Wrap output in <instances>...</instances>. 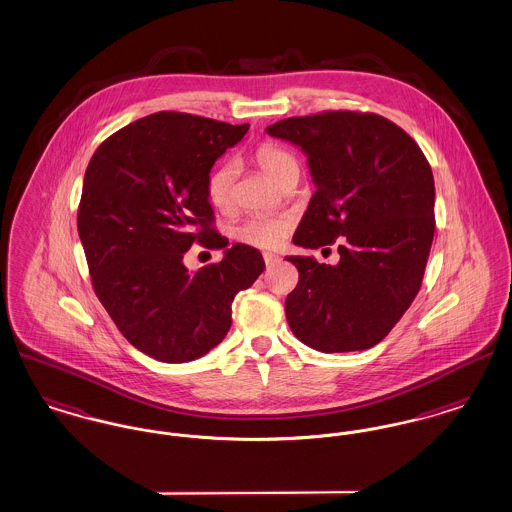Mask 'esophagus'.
Masks as SVG:
<instances>
[{
  "mask_svg": "<svg viewBox=\"0 0 512 512\" xmlns=\"http://www.w3.org/2000/svg\"><path fill=\"white\" fill-rule=\"evenodd\" d=\"M263 259H265V265L267 267H272V265H276L278 261H280V257L276 255V253H263Z\"/></svg>",
  "mask_w": 512,
  "mask_h": 512,
  "instance_id": "34e87169",
  "label": "esophagus"
}]
</instances>
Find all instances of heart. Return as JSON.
<instances>
[{
    "mask_svg": "<svg viewBox=\"0 0 512 512\" xmlns=\"http://www.w3.org/2000/svg\"><path fill=\"white\" fill-rule=\"evenodd\" d=\"M253 157L278 186L290 172L297 171V161L292 153L274 142L259 144L253 151ZM234 178L236 165L230 159L220 161L207 176V197L220 211H230L234 207ZM288 234L290 222L282 217H249L234 228V238L240 244L259 249L280 247Z\"/></svg>",
    "mask_w": 512,
    "mask_h": 512,
    "instance_id": "obj_1",
    "label": "heart"
}]
</instances>
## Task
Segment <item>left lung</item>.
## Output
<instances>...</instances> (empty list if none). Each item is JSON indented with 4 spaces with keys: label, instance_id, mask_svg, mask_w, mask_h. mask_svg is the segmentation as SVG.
Instances as JSON below:
<instances>
[{
    "label": "left lung",
    "instance_id": "8db88e82",
    "mask_svg": "<svg viewBox=\"0 0 512 512\" xmlns=\"http://www.w3.org/2000/svg\"><path fill=\"white\" fill-rule=\"evenodd\" d=\"M307 153L317 192L293 244L338 240L340 263L288 257L299 282L286 297L297 340L322 353L363 351L390 334L420 290L436 230L434 174L395 122L322 111L267 128Z\"/></svg>",
    "mask_w": 512,
    "mask_h": 512
}]
</instances>
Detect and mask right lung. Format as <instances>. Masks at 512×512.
I'll return each instance as SVG.
<instances>
[{"label": "right lung", "mask_w": 512, "mask_h": 512, "mask_svg": "<svg viewBox=\"0 0 512 512\" xmlns=\"http://www.w3.org/2000/svg\"><path fill=\"white\" fill-rule=\"evenodd\" d=\"M249 124L159 111L111 134L90 159L78 236L92 286L122 336L163 363H188L224 340L232 301L265 270L255 247L236 244L220 263L190 272L194 244L224 249L207 176Z\"/></svg>", "instance_id": "right-lung-1"}]
</instances>
